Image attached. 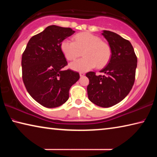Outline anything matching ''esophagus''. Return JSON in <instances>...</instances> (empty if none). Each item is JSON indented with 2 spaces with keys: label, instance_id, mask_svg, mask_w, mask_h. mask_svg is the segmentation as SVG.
<instances>
[{
  "label": "esophagus",
  "instance_id": "1",
  "mask_svg": "<svg viewBox=\"0 0 157 157\" xmlns=\"http://www.w3.org/2000/svg\"><path fill=\"white\" fill-rule=\"evenodd\" d=\"M79 75H80V77H83L85 75V73L84 72H80L79 73Z\"/></svg>",
  "mask_w": 157,
  "mask_h": 157
}]
</instances>
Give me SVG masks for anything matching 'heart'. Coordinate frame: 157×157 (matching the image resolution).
Returning a JSON list of instances; mask_svg holds the SVG:
<instances>
[{"instance_id":"b5f03b06","label":"heart","mask_w":157,"mask_h":157,"mask_svg":"<svg viewBox=\"0 0 157 157\" xmlns=\"http://www.w3.org/2000/svg\"><path fill=\"white\" fill-rule=\"evenodd\" d=\"M61 50L69 61L75 60L82 54L84 57L70 63L73 70L85 72L94 68H102L109 62L111 49L99 36L89 33H81L74 36V41L66 39L61 44Z\"/></svg>"}]
</instances>
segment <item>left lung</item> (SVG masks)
Listing matches in <instances>:
<instances>
[{"label":"left lung","mask_w":157,"mask_h":157,"mask_svg":"<svg viewBox=\"0 0 157 157\" xmlns=\"http://www.w3.org/2000/svg\"><path fill=\"white\" fill-rule=\"evenodd\" d=\"M111 49V57L106 67L100 71L104 75L89 72L87 94L89 100L101 107H110L125 98L134 83L137 57L134 48L118 34L103 30Z\"/></svg>","instance_id":"left-lung-1"}]
</instances>
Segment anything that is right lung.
Returning <instances> with one entry per match:
<instances>
[{
	"instance_id": "obj_1",
	"label": "right lung",
	"mask_w": 157,
	"mask_h": 157,
	"mask_svg": "<svg viewBox=\"0 0 157 157\" xmlns=\"http://www.w3.org/2000/svg\"><path fill=\"white\" fill-rule=\"evenodd\" d=\"M70 28L50 25L28 41L22 55V78L29 94L47 108L59 107L68 100L69 90L79 74L68 69L61 44L74 34Z\"/></svg>"
}]
</instances>
